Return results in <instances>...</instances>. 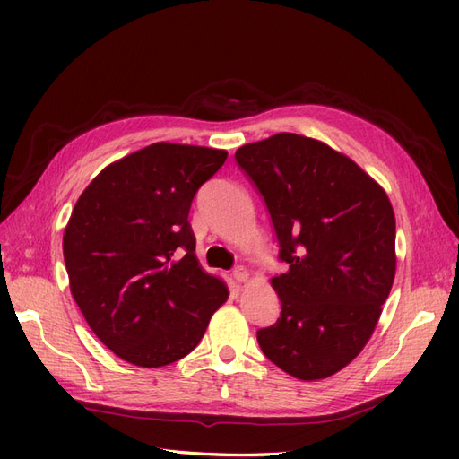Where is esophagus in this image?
<instances>
[{"label":"esophagus","mask_w":459,"mask_h":459,"mask_svg":"<svg viewBox=\"0 0 459 459\" xmlns=\"http://www.w3.org/2000/svg\"><path fill=\"white\" fill-rule=\"evenodd\" d=\"M231 277L238 283H243V281H247V277H248V272L243 268V266H238V268H233V272H231Z\"/></svg>","instance_id":"esophagus-1"}]
</instances>
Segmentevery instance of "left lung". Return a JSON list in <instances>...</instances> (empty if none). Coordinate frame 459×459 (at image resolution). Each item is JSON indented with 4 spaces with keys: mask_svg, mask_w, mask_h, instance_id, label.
<instances>
[{
    "mask_svg": "<svg viewBox=\"0 0 459 459\" xmlns=\"http://www.w3.org/2000/svg\"><path fill=\"white\" fill-rule=\"evenodd\" d=\"M270 214L277 322L256 331L270 362L297 379L337 373L364 349L394 281L396 221L386 193L322 142L275 134L235 152Z\"/></svg>",
    "mask_w": 459,
    "mask_h": 459,
    "instance_id": "left-lung-1",
    "label": "left lung"
}]
</instances>
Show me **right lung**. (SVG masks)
Returning <instances> with one entry per match:
<instances>
[{
  "mask_svg": "<svg viewBox=\"0 0 459 459\" xmlns=\"http://www.w3.org/2000/svg\"><path fill=\"white\" fill-rule=\"evenodd\" d=\"M226 159L220 149L152 143L101 170L68 220L73 297L97 339L134 366L187 356L230 295L201 270L187 221Z\"/></svg>",
  "mask_w": 459,
  "mask_h": 459,
  "instance_id": "obj_1",
  "label": "right lung"
}]
</instances>
